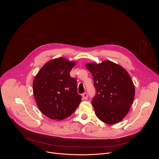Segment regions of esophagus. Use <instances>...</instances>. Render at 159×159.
<instances>
[{"instance_id":"esophagus-1","label":"esophagus","mask_w":159,"mask_h":159,"mask_svg":"<svg viewBox=\"0 0 159 159\" xmlns=\"http://www.w3.org/2000/svg\"><path fill=\"white\" fill-rule=\"evenodd\" d=\"M82 98L84 99H87L88 98V95L87 93H84L82 94Z\"/></svg>"}]
</instances>
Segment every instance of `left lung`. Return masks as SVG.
Instances as JSON below:
<instances>
[{
	"instance_id": "1",
	"label": "left lung",
	"mask_w": 159,
	"mask_h": 159,
	"mask_svg": "<svg viewBox=\"0 0 159 159\" xmlns=\"http://www.w3.org/2000/svg\"><path fill=\"white\" fill-rule=\"evenodd\" d=\"M92 74L96 94L92 105L97 117L102 122L113 125L127 115L134 97V86L128 72L111 61L101 63H87Z\"/></svg>"
}]
</instances>
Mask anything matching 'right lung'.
Instances as JSON below:
<instances>
[{
    "instance_id": "obj_1",
    "label": "right lung",
    "mask_w": 159,
    "mask_h": 159,
    "mask_svg": "<svg viewBox=\"0 0 159 159\" xmlns=\"http://www.w3.org/2000/svg\"><path fill=\"white\" fill-rule=\"evenodd\" d=\"M75 64L62 57L53 59L41 67L34 79L36 104L43 114L52 120L69 117L81 102L77 81L70 75Z\"/></svg>"
}]
</instances>
